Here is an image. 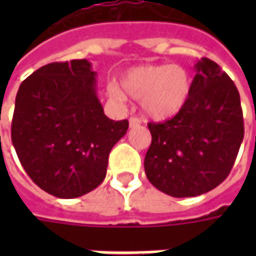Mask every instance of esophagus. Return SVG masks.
I'll return each mask as SVG.
<instances>
[{
  "label": "esophagus",
  "instance_id": "esophagus-1",
  "mask_svg": "<svg viewBox=\"0 0 256 256\" xmlns=\"http://www.w3.org/2000/svg\"><path fill=\"white\" fill-rule=\"evenodd\" d=\"M140 124H141V120H140L138 118H130L128 119V126L130 128H137Z\"/></svg>",
  "mask_w": 256,
  "mask_h": 256
}]
</instances>
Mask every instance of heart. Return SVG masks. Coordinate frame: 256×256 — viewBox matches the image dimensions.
<instances>
[{
	"label": "heart",
	"instance_id": "b5f03b06",
	"mask_svg": "<svg viewBox=\"0 0 256 256\" xmlns=\"http://www.w3.org/2000/svg\"><path fill=\"white\" fill-rule=\"evenodd\" d=\"M192 90L189 72L178 66H138L124 71L119 86L110 84L106 94L122 102L126 96L141 101L145 116L154 120H167L182 111Z\"/></svg>",
	"mask_w": 256,
	"mask_h": 256
}]
</instances>
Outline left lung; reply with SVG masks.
I'll use <instances>...</instances> for the list:
<instances>
[{
  "label": "left lung",
  "mask_w": 256,
  "mask_h": 256,
  "mask_svg": "<svg viewBox=\"0 0 256 256\" xmlns=\"http://www.w3.org/2000/svg\"><path fill=\"white\" fill-rule=\"evenodd\" d=\"M196 75L182 111L150 123L152 142L144 168L150 182L172 198H192L216 188L230 172L244 137L238 90L210 58Z\"/></svg>",
  "instance_id": "1"
}]
</instances>
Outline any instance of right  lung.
I'll return each mask as SVG.
<instances>
[{
	"instance_id": "1",
	"label": "right lung",
	"mask_w": 256,
	"mask_h": 256,
	"mask_svg": "<svg viewBox=\"0 0 256 256\" xmlns=\"http://www.w3.org/2000/svg\"><path fill=\"white\" fill-rule=\"evenodd\" d=\"M86 58L50 63L22 82L12 144L34 182L60 198L84 196L106 178L108 156L128 122L106 116Z\"/></svg>"
}]
</instances>
